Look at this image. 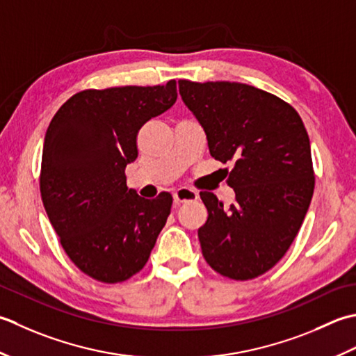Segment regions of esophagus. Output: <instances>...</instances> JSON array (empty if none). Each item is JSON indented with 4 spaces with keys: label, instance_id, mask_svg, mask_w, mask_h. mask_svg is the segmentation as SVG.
Masks as SVG:
<instances>
[{
    "label": "esophagus",
    "instance_id": "34e87169",
    "mask_svg": "<svg viewBox=\"0 0 356 356\" xmlns=\"http://www.w3.org/2000/svg\"><path fill=\"white\" fill-rule=\"evenodd\" d=\"M195 200H198V193L192 191V188L181 187V188H178L175 193H173V201H175L177 204H181V202L195 201Z\"/></svg>",
    "mask_w": 356,
    "mask_h": 356
}]
</instances>
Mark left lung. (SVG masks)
I'll list each match as a JSON object with an SVG mask.
<instances>
[{
    "mask_svg": "<svg viewBox=\"0 0 356 356\" xmlns=\"http://www.w3.org/2000/svg\"><path fill=\"white\" fill-rule=\"evenodd\" d=\"M179 95L204 129L209 152L234 161L224 207L201 192L209 218L198 229L202 257L232 280L266 273L289 250L306 216L315 177L310 141L298 112L278 97L243 83L179 79Z\"/></svg>",
    "mask_w": 356,
    "mask_h": 356,
    "instance_id": "obj_1",
    "label": "left lung"
}]
</instances>
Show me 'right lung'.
Here are the masks:
<instances>
[{"label": "right lung", "mask_w": 356, "mask_h": 356, "mask_svg": "<svg viewBox=\"0 0 356 356\" xmlns=\"http://www.w3.org/2000/svg\"><path fill=\"white\" fill-rule=\"evenodd\" d=\"M177 81L84 90L47 127L40 188L63 249L79 270L121 282L147 263L170 215L172 195L141 198L126 184L138 156L136 135L175 104Z\"/></svg>", "instance_id": "1"}]
</instances>
